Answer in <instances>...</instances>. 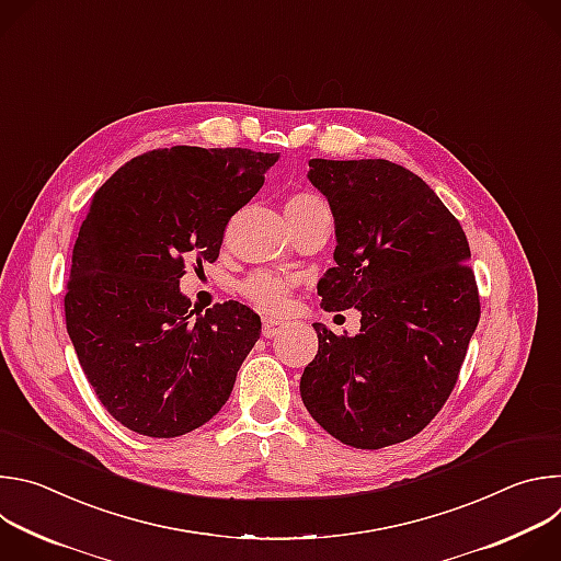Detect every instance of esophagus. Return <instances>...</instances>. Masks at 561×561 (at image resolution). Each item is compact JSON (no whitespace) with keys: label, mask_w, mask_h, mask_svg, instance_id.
I'll list each match as a JSON object with an SVG mask.
<instances>
[{"label":"esophagus","mask_w":561,"mask_h":561,"mask_svg":"<svg viewBox=\"0 0 561 561\" xmlns=\"http://www.w3.org/2000/svg\"><path fill=\"white\" fill-rule=\"evenodd\" d=\"M282 329H284V322H279V319H273V317H264V324H262V333H264V337H275V335H279L282 333Z\"/></svg>","instance_id":"obj_1"}]
</instances>
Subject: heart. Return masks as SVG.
<instances>
[{"label":"heart","mask_w":561,"mask_h":561,"mask_svg":"<svg viewBox=\"0 0 561 561\" xmlns=\"http://www.w3.org/2000/svg\"><path fill=\"white\" fill-rule=\"evenodd\" d=\"M317 206H327V204L312 193H299L288 202L286 208H317ZM290 293H293V282L271 271H255L239 284V295L255 308L273 314L284 312L288 308Z\"/></svg>","instance_id":"obj_1"}]
</instances>
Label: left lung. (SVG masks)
I'll return each instance as SVG.
<instances>
[{"mask_svg":"<svg viewBox=\"0 0 561 561\" xmlns=\"http://www.w3.org/2000/svg\"><path fill=\"white\" fill-rule=\"evenodd\" d=\"M335 217V266L317 284L331 312L357 308L359 333L312 324L319 348L299 392L312 420L353 448L424 431L453 392L479 322L468 239L433 188L388 159H310Z\"/></svg>","mask_w":561,"mask_h":561,"instance_id":"left-lung-1","label":"left lung"}]
</instances>
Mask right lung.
Instances as JSON below:
<instances>
[{"label":"right lung","instance_id":"right-lung-1","mask_svg":"<svg viewBox=\"0 0 561 561\" xmlns=\"http://www.w3.org/2000/svg\"><path fill=\"white\" fill-rule=\"evenodd\" d=\"M277 152L157 148L133 157L91 199L66 282V331L104 409L146 437H180L230 397L262 333L224 301L204 314L180 293L186 264L219 257L230 217L264 186Z\"/></svg>","mask_w":561,"mask_h":561}]
</instances>
